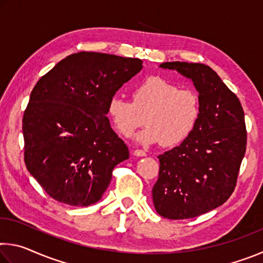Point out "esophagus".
Here are the masks:
<instances>
[{
	"label": "esophagus",
	"instance_id": "obj_1",
	"mask_svg": "<svg viewBox=\"0 0 263 263\" xmlns=\"http://www.w3.org/2000/svg\"><path fill=\"white\" fill-rule=\"evenodd\" d=\"M133 154H135L136 157H146V152L142 149H136L135 152H133Z\"/></svg>",
	"mask_w": 263,
	"mask_h": 263
}]
</instances>
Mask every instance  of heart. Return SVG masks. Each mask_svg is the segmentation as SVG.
<instances>
[{"label":"heart","mask_w":263,"mask_h":263,"mask_svg":"<svg viewBox=\"0 0 263 263\" xmlns=\"http://www.w3.org/2000/svg\"><path fill=\"white\" fill-rule=\"evenodd\" d=\"M108 114L123 137H132L147 124L137 140L141 144L161 142L166 147L186 140L197 125L201 102L193 89H181L176 83L160 77H151L131 89V102L114 96Z\"/></svg>","instance_id":"obj_1"}]
</instances>
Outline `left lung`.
<instances>
[{
    "label": "left lung",
    "instance_id": "left-lung-1",
    "mask_svg": "<svg viewBox=\"0 0 263 263\" xmlns=\"http://www.w3.org/2000/svg\"><path fill=\"white\" fill-rule=\"evenodd\" d=\"M193 80L201 114L195 130L180 146L159 155V179L152 189L154 208L168 219H188L224 204L237 185L247 145L239 99L204 64L163 62Z\"/></svg>",
    "mask_w": 263,
    "mask_h": 263
}]
</instances>
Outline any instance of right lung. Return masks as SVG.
Instances as JSON below:
<instances>
[{
  "label": "right lung",
  "mask_w": 263,
  "mask_h": 263,
  "mask_svg": "<svg viewBox=\"0 0 263 263\" xmlns=\"http://www.w3.org/2000/svg\"><path fill=\"white\" fill-rule=\"evenodd\" d=\"M142 68L138 58L70 54L39 79L23 116L24 162L55 201H100L127 146L110 127L109 101Z\"/></svg>",
  "instance_id": "right-lung-1"
}]
</instances>
